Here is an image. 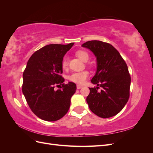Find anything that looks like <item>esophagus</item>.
I'll use <instances>...</instances> for the list:
<instances>
[{
    "instance_id": "esophagus-1",
    "label": "esophagus",
    "mask_w": 153,
    "mask_h": 153,
    "mask_svg": "<svg viewBox=\"0 0 153 153\" xmlns=\"http://www.w3.org/2000/svg\"><path fill=\"white\" fill-rule=\"evenodd\" d=\"M82 87H83V86H82V85H76L77 89H81Z\"/></svg>"
}]
</instances>
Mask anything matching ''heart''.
<instances>
[{"label":"heart","instance_id":"1","mask_svg":"<svg viewBox=\"0 0 153 153\" xmlns=\"http://www.w3.org/2000/svg\"><path fill=\"white\" fill-rule=\"evenodd\" d=\"M76 55L79 57L82 61L87 62L89 58V55L87 52L84 50H79L76 52ZM68 66V59L67 57H64L62 61V67L63 69L67 68ZM89 76V73L87 70H84L81 71H76L72 73L70 75L68 76V79L75 82L76 84H83L87 80L88 76Z\"/></svg>","mask_w":153,"mask_h":153}]
</instances>
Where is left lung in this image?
<instances>
[{
	"instance_id": "8db88e82",
	"label": "left lung",
	"mask_w": 153,
	"mask_h": 153,
	"mask_svg": "<svg viewBox=\"0 0 153 153\" xmlns=\"http://www.w3.org/2000/svg\"><path fill=\"white\" fill-rule=\"evenodd\" d=\"M96 57L97 69L91 82L99 87L89 88L87 103L90 110L101 118L117 115L128 102L131 77L126 63L112 45L101 41H89L82 45Z\"/></svg>"
}]
</instances>
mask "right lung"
Listing matches in <instances>:
<instances>
[{
  "label": "right lung",
  "instance_id": "1",
  "mask_svg": "<svg viewBox=\"0 0 153 153\" xmlns=\"http://www.w3.org/2000/svg\"><path fill=\"white\" fill-rule=\"evenodd\" d=\"M73 45L45 46L32 55L23 73L22 92L27 104L32 112L44 121L61 119L70 106L76 86L71 82L63 84L64 79L61 74L62 59ZM57 84L62 87L56 91L54 86Z\"/></svg>",
  "mask_w": 153,
  "mask_h": 153
}]
</instances>
